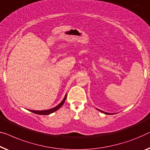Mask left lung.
Returning <instances> with one entry per match:
<instances>
[{
  "instance_id": "1",
  "label": "left lung",
  "mask_w": 150,
  "mask_h": 150,
  "mask_svg": "<svg viewBox=\"0 0 150 150\" xmlns=\"http://www.w3.org/2000/svg\"><path fill=\"white\" fill-rule=\"evenodd\" d=\"M96 109H97V110H99V112H102V113H103V114H108V115H111V114H112V113H108V112H103V111H102V110H100L97 109V108H96Z\"/></svg>"
}]
</instances>
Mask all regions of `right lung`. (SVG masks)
I'll return each instance as SVG.
<instances>
[{
  "label": "right lung",
  "mask_w": 150,
  "mask_h": 150,
  "mask_svg": "<svg viewBox=\"0 0 150 150\" xmlns=\"http://www.w3.org/2000/svg\"><path fill=\"white\" fill-rule=\"evenodd\" d=\"M67 97V94L65 95L64 99H63L62 101L59 104H58L57 106H55V108H51V109H49V110H28L30 112H32L34 113V114H38V115H48L50 114H52V113H53L54 112L57 111L59 109V108L62 107L63 105V104L64 103L65 101H66V99Z\"/></svg>",
  "instance_id": "add662e5"
}]
</instances>
